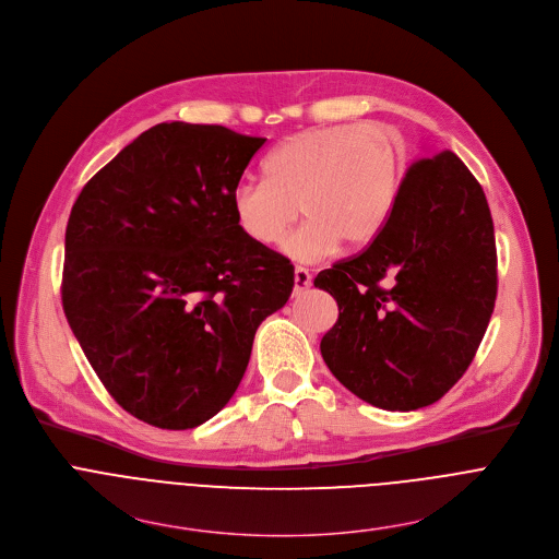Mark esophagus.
<instances>
[{
	"label": "esophagus",
	"instance_id": "34e87169",
	"mask_svg": "<svg viewBox=\"0 0 559 559\" xmlns=\"http://www.w3.org/2000/svg\"><path fill=\"white\" fill-rule=\"evenodd\" d=\"M311 285V274L305 267L294 270V296H300Z\"/></svg>",
	"mask_w": 559,
	"mask_h": 559
}]
</instances>
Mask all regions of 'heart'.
I'll list each match as a JSON object with an SVG mask.
<instances>
[{
  "label": "heart",
  "instance_id": "heart-1",
  "mask_svg": "<svg viewBox=\"0 0 559 559\" xmlns=\"http://www.w3.org/2000/svg\"><path fill=\"white\" fill-rule=\"evenodd\" d=\"M406 173L402 135L384 122L326 124L305 129L265 159V179H246L233 189L237 228L257 246L283 241L298 261H320L342 241L361 248L389 224Z\"/></svg>",
  "mask_w": 559,
  "mask_h": 559
}]
</instances>
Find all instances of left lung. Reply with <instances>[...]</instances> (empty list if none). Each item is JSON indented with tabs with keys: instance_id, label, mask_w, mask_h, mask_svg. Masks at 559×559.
<instances>
[{
	"instance_id": "obj_1",
	"label": "left lung",
	"mask_w": 559,
	"mask_h": 559,
	"mask_svg": "<svg viewBox=\"0 0 559 559\" xmlns=\"http://www.w3.org/2000/svg\"><path fill=\"white\" fill-rule=\"evenodd\" d=\"M496 283L493 222L480 183L452 151L424 148L373 243L313 281L340 309L322 335V359L370 406H430L472 364Z\"/></svg>"
}]
</instances>
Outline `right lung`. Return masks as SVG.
Segmentation results:
<instances>
[{
    "label": "right lung",
    "mask_w": 559,
    "mask_h": 559,
    "mask_svg": "<svg viewBox=\"0 0 559 559\" xmlns=\"http://www.w3.org/2000/svg\"><path fill=\"white\" fill-rule=\"evenodd\" d=\"M265 138L162 122L81 191L66 230L63 311L109 395L164 430L198 428L235 395L259 324L294 267L252 243L230 198Z\"/></svg>",
    "instance_id": "1"
}]
</instances>
